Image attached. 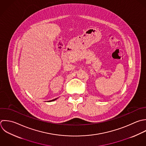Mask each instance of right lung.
<instances>
[{"label": "right lung", "mask_w": 146, "mask_h": 146, "mask_svg": "<svg viewBox=\"0 0 146 146\" xmlns=\"http://www.w3.org/2000/svg\"><path fill=\"white\" fill-rule=\"evenodd\" d=\"M57 98H55V99H54V100H50V101H48V102H52V101H54V100H57Z\"/></svg>", "instance_id": "obj_1"}]
</instances>
